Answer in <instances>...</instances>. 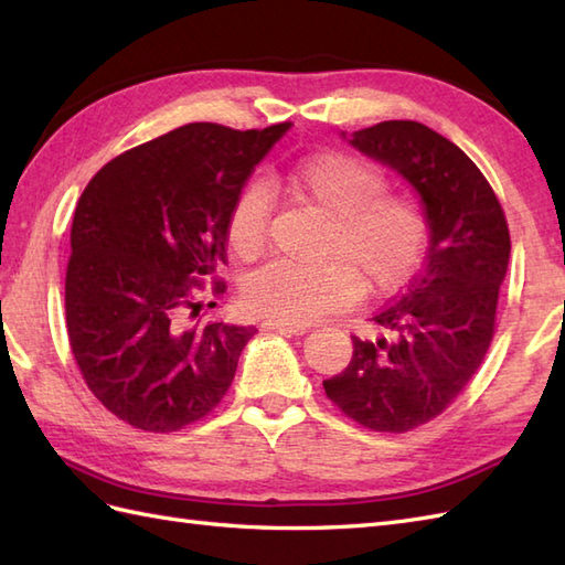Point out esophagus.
Masks as SVG:
<instances>
[{
  "label": "esophagus",
  "instance_id": "esophagus-1",
  "mask_svg": "<svg viewBox=\"0 0 565 565\" xmlns=\"http://www.w3.org/2000/svg\"><path fill=\"white\" fill-rule=\"evenodd\" d=\"M262 328L271 330V332H281V334H306L308 332V326H291V322H281V320H264Z\"/></svg>",
  "mask_w": 565,
  "mask_h": 565
}]
</instances>
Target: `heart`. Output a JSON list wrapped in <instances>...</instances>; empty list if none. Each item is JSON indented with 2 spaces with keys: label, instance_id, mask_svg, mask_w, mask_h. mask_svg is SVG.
<instances>
[{
  "label": "heart",
  "instance_id": "b5f03b06",
  "mask_svg": "<svg viewBox=\"0 0 565 565\" xmlns=\"http://www.w3.org/2000/svg\"><path fill=\"white\" fill-rule=\"evenodd\" d=\"M281 186L291 199L330 215L322 255L334 259H274L252 271L243 284V303L252 313L306 326L354 303L362 281L371 291H391L423 262L429 239L423 206L386 191V177L371 162L340 150L306 154L281 174ZM269 215L267 186L255 182L239 191L225 225L237 257L262 249Z\"/></svg>",
  "mask_w": 565,
  "mask_h": 565
}]
</instances>
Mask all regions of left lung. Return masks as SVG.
Here are the masks:
<instances>
[{
	"instance_id": "1",
	"label": "left lung",
	"mask_w": 565,
	"mask_h": 565,
	"mask_svg": "<svg viewBox=\"0 0 565 565\" xmlns=\"http://www.w3.org/2000/svg\"><path fill=\"white\" fill-rule=\"evenodd\" d=\"M342 138L413 186L429 247L423 271L371 318L386 338H352V362L322 386L359 425L407 431L447 411L481 366L508 274L510 231L481 170L431 128L383 121Z\"/></svg>"
}]
</instances>
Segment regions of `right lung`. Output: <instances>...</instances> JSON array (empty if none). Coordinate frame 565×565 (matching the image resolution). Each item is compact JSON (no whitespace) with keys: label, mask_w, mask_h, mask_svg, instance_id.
<instances>
[{"label":"right lung","mask_w":565,"mask_h":565,"mask_svg":"<svg viewBox=\"0 0 565 565\" xmlns=\"http://www.w3.org/2000/svg\"><path fill=\"white\" fill-rule=\"evenodd\" d=\"M289 128L189 124L118 154L79 196L67 338L89 391L130 427L177 431L231 388L257 330L191 318L203 306L201 284L225 264L227 213Z\"/></svg>","instance_id":"obj_1"}]
</instances>
